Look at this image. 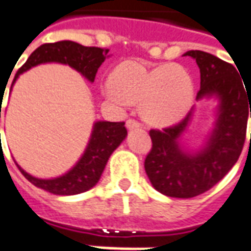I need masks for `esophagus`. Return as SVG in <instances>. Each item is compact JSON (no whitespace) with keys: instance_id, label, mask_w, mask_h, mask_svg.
<instances>
[{"instance_id":"esophagus-1","label":"esophagus","mask_w":251,"mask_h":251,"mask_svg":"<svg viewBox=\"0 0 251 251\" xmlns=\"http://www.w3.org/2000/svg\"><path fill=\"white\" fill-rule=\"evenodd\" d=\"M140 124L134 120H127L126 121V127L129 129V130H133V129H138L140 127Z\"/></svg>"}]
</instances>
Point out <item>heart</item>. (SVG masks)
Returning <instances> with one entry per match:
<instances>
[{
  "label": "heart",
  "mask_w": 251,
  "mask_h": 251,
  "mask_svg": "<svg viewBox=\"0 0 251 251\" xmlns=\"http://www.w3.org/2000/svg\"><path fill=\"white\" fill-rule=\"evenodd\" d=\"M103 95L118 107L141 102V114L154 126H171L188 114L194 104L195 84L184 67L172 63L148 68L124 62L115 67Z\"/></svg>",
  "instance_id": "obj_1"
}]
</instances>
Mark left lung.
Here are the masks:
<instances>
[{"label": "left lung", "instance_id": "8db88e82", "mask_svg": "<svg viewBox=\"0 0 251 251\" xmlns=\"http://www.w3.org/2000/svg\"><path fill=\"white\" fill-rule=\"evenodd\" d=\"M200 70L196 100L215 99V121L204 142L189 148L183 140L194 120L195 106L184 120L164 130L149 131L152 151L145 172L160 194L188 199L212 188L237 163L242 152L251 102L235 67L203 51H188ZM251 118V111H250ZM251 144V134H250Z\"/></svg>", "mask_w": 251, "mask_h": 251}]
</instances>
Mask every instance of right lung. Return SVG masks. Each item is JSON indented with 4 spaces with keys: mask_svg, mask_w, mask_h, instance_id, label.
Wrapping results in <instances>:
<instances>
[{
    "mask_svg": "<svg viewBox=\"0 0 251 251\" xmlns=\"http://www.w3.org/2000/svg\"><path fill=\"white\" fill-rule=\"evenodd\" d=\"M107 52L109 50H102L98 47H84L71 40L43 44L30 53L24 66L17 71L10 90L13 88L14 83L21 74L29 71L33 67L47 63H59L70 66L75 71L82 74L88 82L93 83L100 64L106 60V57H109ZM126 136L127 130L125 122L95 121L84 152L75 165L68 169L66 174L51 179H41L28 174L17 163L16 165L19 167L21 174L37 188L62 196L82 194L98 183L111 153L120 147Z\"/></svg>",
    "mask_w": 251,
    "mask_h": 251,
    "instance_id": "add662e5",
    "label": "right lung"
}]
</instances>
